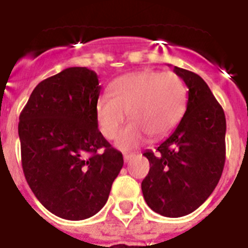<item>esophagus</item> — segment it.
<instances>
[{
	"label": "esophagus",
	"instance_id": "1",
	"mask_svg": "<svg viewBox=\"0 0 248 248\" xmlns=\"http://www.w3.org/2000/svg\"><path fill=\"white\" fill-rule=\"evenodd\" d=\"M133 154H124V161L125 162H128L130 160V158L133 157Z\"/></svg>",
	"mask_w": 248,
	"mask_h": 248
}]
</instances>
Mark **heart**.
I'll list each match as a JSON object with an SVG mask.
<instances>
[{
  "label": "heart",
  "mask_w": 248,
  "mask_h": 248,
  "mask_svg": "<svg viewBox=\"0 0 248 248\" xmlns=\"http://www.w3.org/2000/svg\"><path fill=\"white\" fill-rule=\"evenodd\" d=\"M110 94L96 102V118L101 133L112 140L125 120L132 122L119 134L116 146L132 150L146 137L160 140L168 136L183 118L187 108V88L173 71L143 70L115 79Z\"/></svg>",
  "instance_id": "obj_1"
}]
</instances>
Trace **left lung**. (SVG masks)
Returning a JSON list of instances; mask_svg holds the SVG:
<instances>
[{
	"mask_svg": "<svg viewBox=\"0 0 248 248\" xmlns=\"http://www.w3.org/2000/svg\"><path fill=\"white\" fill-rule=\"evenodd\" d=\"M188 87L187 110L156 152L146 151L150 171L142 182L144 201L162 217L193 213L219 183L225 162L224 110L200 75L174 68Z\"/></svg>",
	"mask_w": 248,
	"mask_h": 248,
	"instance_id": "8db88e82",
	"label": "left lung"
}]
</instances>
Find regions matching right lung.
<instances>
[{"instance_id": "1", "label": "right lung", "mask_w": 248, "mask_h": 248, "mask_svg": "<svg viewBox=\"0 0 248 248\" xmlns=\"http://www.w3.org/2000/svg\"><path fill=\"white\" fill-rule=\"evenodd\" d=\"M100 91L94 71L68 68L39 83L19 116L25 179L46 209L68 220L104 207L124 164L98 130Z\"/></svg>"}]
</instances>
